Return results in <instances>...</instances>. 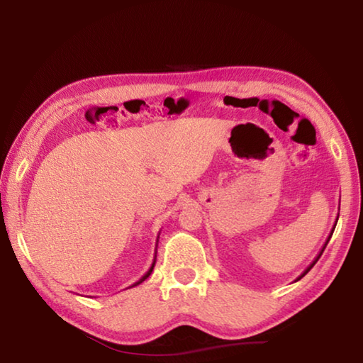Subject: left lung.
Listing matches in <instances>:
<instances>
[{
  "instance_id": "left-lung-1",
  "label": "left lung",
  "mask_w": 363,
  "mask_h": 363,
  "mask_svg": "<svg viewBox=\"0 0 363 363\" xmlns=\"http://www.w3.org/2000/svg\"><path fill=\"white\" fill-rule=\"evenodd\" d=\"M337 218H340V213H337ZM337 218H336V220H335V225H333V229H331V232H330V235H328V238H327V242H325V245H323V247H322V250H320V253H318V255H317V257H315V259L311 262V266H309V267H307V269L304 270V272L299 275V277L296 279V281H298V280H301V279H303V277H304V275H306L307 272H309V270H311L312 267H314V264H315V262L318 261V257H320V256H322V253H323V250H325V247H327V245H328V242H330V238H331V235H333V230H335V227H336V223H337Z\"/></svg>"
}]
</instances>
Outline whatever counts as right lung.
<instances>
[{
    "instance_id": "1",
    "label": "right lung",
    "mask_w": 363,
    "mask_h": 363,
    "mask_svg": "<svg viewBox=\"0 0 363 363\" xmlns=\"http://www.w3.org/2000/svg\"><path fill=\"white\" fill-rule=\"evenodd\" d=\"M158 238H160V233H158V237H157V245H158ZM155 259H157V248H155V257H153V262H152V266H150V269L149 270H147V272L143 275V277H140L138 281H136V284H134V285H131V286H138L139 284H143V281L147 279V277H149V275L152 274V270H153V266H155Z\"/></svg>"
}]
</instances>
